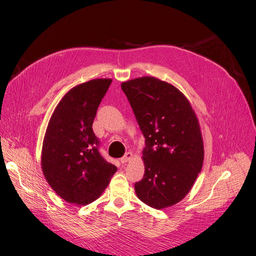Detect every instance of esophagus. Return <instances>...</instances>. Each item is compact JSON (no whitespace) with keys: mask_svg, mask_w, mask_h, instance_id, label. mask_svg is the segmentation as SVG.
Listing matches in <instances>:
<instances>
[{"mask_svg":"<svg viewBox=\"0 0 256 256\" xmlns=\"http://www.w3.org/2000/svg\"><path fill=\"white\" fill-rule=\"evenodd\" d=\"M132 158V154L128 152H126L122 158H120V162L122 163V164H126V162H128V160H130Z\"/></svg>","mask_w":256,"mask_h":256,"instance_id":"34e87169","label":"esophagus"}]
</instances>
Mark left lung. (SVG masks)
Instances as JSON below:
<instances>
[{"label":"left lung","instance_id":"8db88e82","mask_svg":"<svg viewBox=\"0 0 256 256\" xmlns=\"http://www.w3.org/2000/svg\"><path fill=\"white\" fill-rule=\"evenodd\" d=\"M145 138L144 176L138 198L154 208L176 204L189 193L204 164L198 119L184 94L154 76L121 84Z\"/></svg>","mask_w":256,"mask_h":256}]
</instances>
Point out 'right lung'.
Here are the masks:
<instances>
[{"label": "right lung", "mask_w": 256, "mask_h": 256, "mask_svg": "<svg viewBox=\"0 0 256 256\" xmlns=\"http://www.w3.org/2000/svg\"><path fill=\"white\" fill-rule=\"evenodd\" d=\"M112 83L96 78L67 92L54 111L42 144L46 180L67 202L88 204L109 184L117 167L100 154L92 124Z\"/></svg>", "instance_id": "add662e5"}]
</instances>
